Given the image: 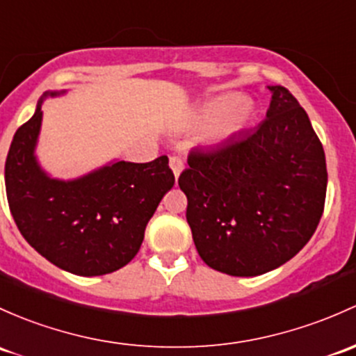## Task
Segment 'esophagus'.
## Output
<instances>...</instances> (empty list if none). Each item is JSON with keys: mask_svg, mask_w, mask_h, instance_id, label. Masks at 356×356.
I'll return each instance as SVG.
<instances>
[{"mask_svg": "<svg viewBox=\"0 0 356 356\" xmlns=\"http://www.w3.org/2000/svg\"><path fill=\"white\" fill-rule=\"evenodd\" d=\"M168 165H170L172 172H174V175H175V179H177L179 175H181L182 168H184V160H182L179 155H172L170 160H168Z\"/></svg>", "mask_w": 356, "mask_h": 356, "instance_id": "obj_1", "label": "esophagus"}]
</instances>
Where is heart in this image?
<instances>
[{"label": "heart", "mask_w": 356, "mask_h": 356, "mask_svg": "<svg viewBox=\"0 0 356 356\" xmlns=\"http://www.w3.org/2000/svg\"><path fill=\"white\" fill-rule=\"evenodd\" d=\"M252 106L249 100L241 99L235 93H222L208 100L200 112H197V122L203 126L213 124L211 138L213 140H225L244 128L247 119L250 118Z\"/></svg>", "instance_id": "1"}]
</instances>
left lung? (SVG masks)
Returning a JSON list of instances; mask_svg holds the SVG:
<instances>
[{"label":"left lung","mask_w":356,"mask_h":356,"mask_svg":"<svg viewBox=\"0 0 356 356\" xmlns=\"http://www.w3.org/2000/svg\"><path fill=\"white\" fill-rule=\"evenodd\" d=\"M266 119L222 147L191 149L179 175L197 254L230 276L282 266L316 232L327 168L323 143L290 90L275 85Z\"/></svg>","instance_id":"8db88e82"}]
</instances>
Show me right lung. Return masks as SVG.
<instances>
[{"label":"right lung","mask_w":356,"mask_h":356,"mask_svg":"<svg viewBox=\"0 0 356 356\" xmlns=\"http://www.w3.org/2000/svg\"><path fill=\"white\" fill-rule=\"evenodd\" d=\"M40 107L42 100L17 129L6 156L11 216L25 241L58 268L80 276L118 271L138 254L149 218L174 186L167 155L148 163L115 162L76 181H56L33 156Z\"/></svg>","instance_id":"add662e5"}]
</instances>
